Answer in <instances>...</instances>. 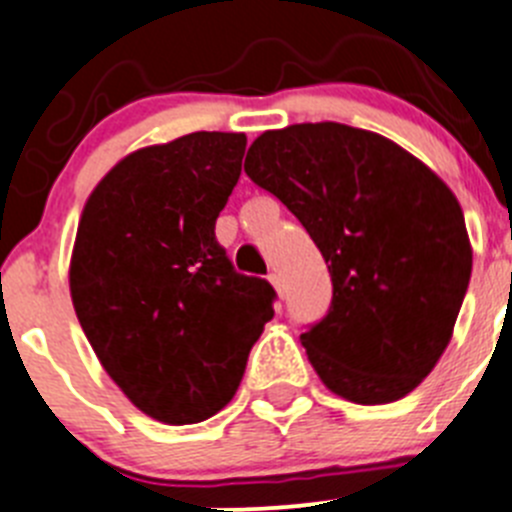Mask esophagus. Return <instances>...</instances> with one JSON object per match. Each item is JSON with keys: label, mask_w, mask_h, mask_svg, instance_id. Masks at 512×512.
I'll return each mask as SVG.
<instances>
[{"label": "esophagus", "mask_w": 512, "mask_h": 512, "mask_svg": "<svg viewBox=\"0 0 512 512\" xmlns=\"http://www.w3.org/2000/svg\"><path fill=\"white\" fill-rule=\"evenodd\" d=\"M269 281H271V287L276 289V294H284V284H281V276L279 274H269Z\"/></svg>", "instance_id": "obj_1"}]
</instances>
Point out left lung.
<instances>
[{"label": "left lung", "mask_w": 512, "mask_h": 512, "mask_svg": "<svg viewBox=\"0 0 512 512\" xmlns=\"http://www.w3.org/2000/svg\"><path fill=\"white\" fill-rule=\"evenodd\" d=\"M243 170L297 215L330 271V309L302 332L322 383L363 406L414 391L470 284L454 192L391 139L335 121L264 131Z\"/></svg>", "instance_id": "8db88e82"}]
</instances>
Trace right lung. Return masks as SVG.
I'll return each instance as SVG.
<instances>
[{"label": "right lung", "mask_w": 512, "mask_h": 512, "mask_svg": "<svg viewBox=\"0 0 512 512\" xmlns=\"http://www.w3.org/2000/svg\"><path fill=\"white\" fill-rule=\"evenodd\" d=\"M246 134L195 131L126 154L91 192L73 256L75 314L111 381L162 424H198L236 396L276 292L233 269L215 220Z\"/></svg>", "instance_id": "right-lung-1"}]
</instances>
